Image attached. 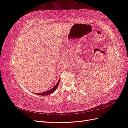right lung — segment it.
<instances>
[{
  "label": "right lung",
  "mask_w": 128,
  "mask_h": 128,
  "mask_svg": "<svg viewBox=\"0 0 128 128\" xmlns=\"http://www.w3.org/2000/svg\"><path fill=\"white\" fill-rule=\"evenodd\" d=\"M59 83H60V80H58V83H56V86H54L52 88L50 89V90L47 91H45V92H42V93H36V94H35L34 93V94H37V95H40V96H45V95H48L49 94H52V92H53L54 91L56 88H58V86H59Z\"/></svg>",
  "instance_id": "1"
}]
</instances>
